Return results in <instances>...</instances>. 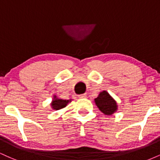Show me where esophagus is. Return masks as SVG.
Wrapping results in <instances>:
<instances>
[{"instance_id":"esophagus-1","label":"esophagus","mask_w":160,"mask_h":160,"mask_svg":"<svg viewBox=\"0 0 160 160\" xmlns=\"http://www.w3.org/2000/svg\"><path fill=\"white\" fill-rule=\"evenodd\" d=\"M78 98H86V94L79 95H78Z\"/></svg>"}]
</instances>
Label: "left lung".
Masks as SVG:
<instances>
[{
	"mask_svg": "<svg viewBox=\"0 0 160 160\" xmlns=\"http://www.w3.org/2000/svg\"><path fill=\"white\" fill-rule=\"evenodd\" d=\"M95 104L104 114L111 115L117 111V104L107 91H102L95 99Z\"/></svg>",
	"mask_w": 160,
	"mask_h": 160,
	"instance_id": "8db88e82",
	"label": "left lung"
}]
</instances>
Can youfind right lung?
<instances>
[{"mask_svg":"<svg viewBox=\"0 0 160 160\" xmlns=\"http://www.w3.org/2000/svg\"><path fill=\"white\" fill-rule=\"evenodd\" d=\"M71 100H63L62 98H58L56 95H54L53 97V100L51 103V107L53 110H60L62 108H65L67 106V104L71 102Z\"/></svg>","mask_w":160,"mask_h":160,"instance_id":"right-lung-1","label":"right lung"}]
</instances>
